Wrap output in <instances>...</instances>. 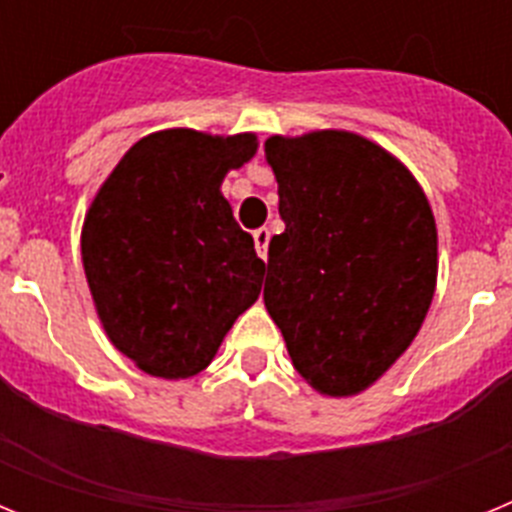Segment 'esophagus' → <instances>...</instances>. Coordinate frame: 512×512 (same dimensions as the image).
Listing matches in <instances>:
<instances>
[{
    "instance_id": "1",
    "label": "esophagus",
    "mask_w": 512,
    "mask_h": 512,
    "mask_svg": "<svg viewBox=\"0 0 512 512\" xmlns=\"http://www.w3.org/2000/svg\"><path fill=\"white\" fill-rule=\"evenodd\" d=\"M253 243H256V251H259L261 259L266 261V253H269V228L253 230Z\"/></svg>"
}]
</instances>
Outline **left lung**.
Listing matches in <instances>:
<instances>
[{"label": "left lung", "mask_w": 512, "mask_h": 512, "mask_svg": "<svg viewBox=\"0 0 512 512\" xmlns=\"http://www.w3.org/2000/svg\"><path fill=\"white\" fill-rule=\"evenodd\" d=\"M284 233L264 302L300 377L359 395L418 336L438 271L436 220L395 156L346 130L266 140Z\"/></svg>", "instance_id": "8db88e82"}]
</instances>
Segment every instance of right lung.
<instances>
[{
	"label": "right lung",
	"instance_id": "obj_1",
	"mask_svg": "<svg viewBox=\"0 0 512 512\" xmlns=\"http://www.w3.org/2000/svg\"><path fill=\"white\" fill-rule=\"evenodd\" d=\"M256 135L161 130L140 138L94 197L81 261L117 351L164 379L200 374L259 300L266 264L220 192Z\"/></svg>",
	"mask_w": 512,
	"mask_h": 512
}]
</instances>
